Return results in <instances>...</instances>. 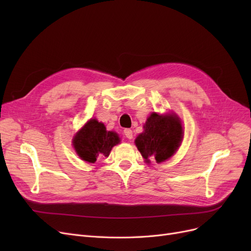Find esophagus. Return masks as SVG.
<instances>
[{
  "label": "esophagus",
  "mask_w": 251,
  "mask_h": 251,
  "mask_svg": "<svg viewBox=\"0 0 251 251\" xmlns=\"http://www.w3.org/2000/svg\"><path fill=\"white\" fill-rule=\"evenodd\" d=\"M124 133H125L126 137L127 139H132V138H133V131L131 130V128H125Z\"/></svg>",
  "instance_id": "esophagus-1"
}]
</instances>
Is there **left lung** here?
Segmentation results:
<instances>
[{
  "instance_id": "obj_1",
  "label": "left lung",
  "mask_w": 251,
  "mask_h": 251,
  "mask_svg": "<svg viewBox=\"0 0 251 251\" xmlns=\"http://www.w3.org/2000/svg\"><path fill=\"white\" fill-rule=\"evenodd\" d=\"M143 132L135 139V144L147 163H160L170 159L183 139V127L175 113L159 115L153 112L143 126Z\"/></svg>"
}]
</instances>
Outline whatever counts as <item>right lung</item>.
I'll use <instances>...</instances> for the list:
<instances>
[{
	"label": "right lung",
	"instance_id": "1",
	"mask_svg": "<svg viewBox=\"0 0 251 251\" xmlns=\"http://www.w3.org/2000/svg\"><path fill=\"white\" fill-rule=\"evenodd\" d=\"M120 142L117 133L107 131L102 123L92 118L73 137L76 154L83 161L94 163L97 157H108L114 146Z\"/></svg>",
	"mask_w": 251,
	"mask_h": 251
}]
</instances>
